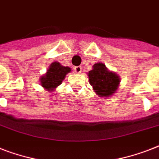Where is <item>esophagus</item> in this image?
Wrapping results in <instances>:
<instances>
[{"label": "esophagus", "instance_id": "34e87169", "mask_svg": "<svg viewBox=\"0 0 159 159\" xmlns=\"http://www.w3.org/2000/svg\"><path fill=\"white\" fill-rule=\"evenodd\" d=\"M82 67H81V66H77V67H75V68H74L75 72H77V73H81V72H82Z\"/></svg>", "mask_w": 159, "mask_h": 159}]
</instances>
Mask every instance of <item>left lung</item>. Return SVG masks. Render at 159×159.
Masks as SVG:
<instances>
[{
  "mask_svg": "<svg viewBox=\"0 0 159 159\" xmlns=\"http://www.w3.org/2000/svg\"><path fill=\"white\" fill-rule=\"evenodd\" d=\"M89 83L100 97H111L118 90L120 78L115 72L110 71L106 65L99 62L92 66L87 72Z\"/></svg>",
  "mask_w": 159,
  "mask_h": 159,
  "instance_id": "1",
  "label": "left lung"
}]
</instances>
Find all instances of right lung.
Listing matches in <instances>:
<instances>
[{"label": "right lung", "mask_w": 159, "mask_h": 159, "mask_svg": "<svg viewBox=\"0 0 159 159\" xmlns=\"http://www.w3.org/2000/svg\"><path fill=\"white\" fill-rule=\"evenodd\" d=\"M70 72L69 67H64L58 62H52L45 74L40 77V85L47 92H53L62 84L66 75Z\"/></svg>", "instance_id": "add662e5"}]
</instances>
